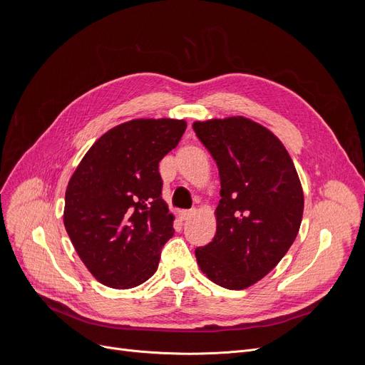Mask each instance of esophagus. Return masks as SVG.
<instances>
[{
    "label": "esophagus",
    "instance_id": "34e87169",
    "mask_svg": "<svg viewBox=\"0 0 365 365\" xmlns=\"http://www.w3.org/2000/svg\"><path fill=\"white\" fill-rule=\"evenodd\" d=\"M195 216V210H189V212H181L180 213V217L181 220H189L190 217Z\"/></svg>",
    "mask_w": 365,
    "mask_h": 365
}]
</instances>
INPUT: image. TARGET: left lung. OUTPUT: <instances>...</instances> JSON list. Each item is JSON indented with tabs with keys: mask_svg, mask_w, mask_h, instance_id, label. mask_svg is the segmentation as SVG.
<instances>
[{
	"mask_svg": "<svg viewBox=\"0 0 365 365\" xmlns=\"http://www.w3.org/2000/svg\"><path fill=\"white\" fill-rule=\"evenodd\" d=\"M197 138L220 178L216 235L196 248L201 271L227 289L269 274L298 235L304 195L292 158L272 130L244 115L196 120Z\"/></svg>",
	"mask_w": 365,
	"mask_h": 365,
	"instance_id": "obj_1",
	"label": "left lung"
}]
</instances>
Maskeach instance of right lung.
<instances>
[{
    "instance_id": "add662e5",
    "label": "right lung",
    "mask_w": 365,
    "mask_h": 365,
    "mask_svg": "<svg viewBox=\"0 0 365 365\" xmlns=\"http://www.w3.org/2000/svg\"><path fill=\"white\" fill-rule=\"evenodd\" d=\"M185 128L176 118L125 121L105 132L71 175L63 225L102 284L130 289L155 274L161 248L175 233L158 164Z\"/></svg>"
}]
</instances>
